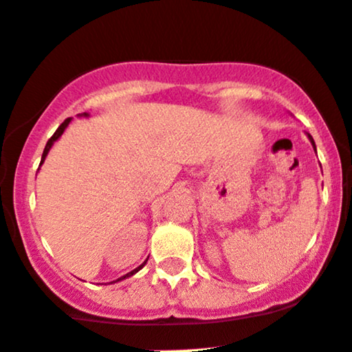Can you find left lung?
Returning a JSON list of instances; mask_svg holds the SVG:
<instances>
[{
	"label": "left lung",
	"mask_w": 352,
	"mask_h": 352,
	"mask_svg": "<svg viewBox=\"0 0 352 352\" xmlns=\"http://www.w3.org/2000/svg\"><path fill=\"white\" fill-rule=\"evenodd\" d=\"M309 138H311V142H312V145H314V140H312V137H311V135H309ZM314 148H316V145H314Z\"/></svg>",
	"instance_id": "left-lung-1"
}]
</instances>
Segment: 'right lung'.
Wrapping results in <instances>:
<instances>
[{"instance_id": "1", "label": "right lung", "mask_w": 352, "mask_h": 352, "mask_svg": "<svg viewBox=\"0 0 352 352\" xmlns=\"http://www.w3.org/2000/svg\"><path fill=\"white\" fill-rule=\"evenodd\" d=\"M85 115H87V113H85ZM68 123H69V118H67V120H65V122H63V123H61V125H60V126H58V129H56V132L52 135V138H50V140H48V142H46V146H45V150H43V155H41V162H40V165H41V164H43V160H45L46 153H48V152H50V148H52L53 142H55V140H58V138H60V135L65 132V129H67V125H68ZM145 264H146V262H144V264H142V265H140V267H137V269H135V270H132V272H130V274H126V276H123V277H122V279H125V277H129V276H133V274H135V272H137V270H140L142 267H144V265H145ZM118 280H120V279H118Z\"/></svg>"}]
</instances>
